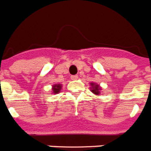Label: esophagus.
I'll list each match as a JSON object with an SVG mask.
<instances>
[{
    "mask_svg": "<svg viewBox=\"0 0 151 151\" xmlns=\"http://www.w3.org/2000/svg\"><path fill=\"white\" fill-rule=\"evenodd\" d=\"M71 78L72 80H77V78H78V76H72Z\"/></svg>",
    "mask_w": 151,
    "mask_h": 151,
    "instance_id": "esophagus-1",
    "label": "esophagus"
}]
</instances>
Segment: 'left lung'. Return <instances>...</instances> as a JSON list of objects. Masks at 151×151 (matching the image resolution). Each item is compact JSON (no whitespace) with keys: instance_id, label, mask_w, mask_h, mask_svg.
<instances>
[{"instance_id":"8db88e82","label":"left lung","mask_w":151,"mask_h":151,"mask_svg":"<svg viewBox=\"0 0 151 151\" xmlns=\"http://www.w3.org/2000/svg\"><path fill=\"white\" fill-rule=\"evenodd\" d=\"M90 85H91V91L92 93L96 94V95H99V94H101V86L96 83H93V82L90 83Z\"/></svg>"}]
</instances>
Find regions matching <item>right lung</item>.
<instances>
[{
	"label": "right lung",
	"mask_w": 151,
	"mask_h": 151,
	"mask_svg": "<svg viewBox=\"0 0 151 151\" xmlns=\"http://www.w3.org/2000/svg\"><path fill=\"white\" fill-rule=\"evenodd\" d=\"M61 88H62V85L60 84H56V85H53L52 87V91L54 94H57L59 93L60 91L61 90Z\"/></svg>",
	"instance_id": "add662e5"
}]
</instances>
